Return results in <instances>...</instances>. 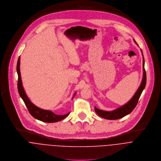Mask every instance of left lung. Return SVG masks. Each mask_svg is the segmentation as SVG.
Instances as JSON below:
<instances>
[{
	"label": "left lung",
	"instance_id": "left-lung-1",
	"mask_svg": "<svg viewBox=\"0 0 161 161\" xmlns=\"http://www.w3.org/2000/svg\"><path fill=\"white\" fill-rule=\"evenodd\" d=\"M135 43L137 44L136 41L134 40ZM141 51L142 52V49ZM143 54V53H142ZM143 80L141 83V85L140 86L138 89L133 96V97L130 100V102H128L126 104L124 105L113 110L111 112H108V111H104L100 109H98L96 107H94L95 112H96L99 116L102 117V118H104L105 119H109V120H115V119H120L128 114H130L135 108L136 106L139 98L140 97V96L142 94V92L143 90L145 87L146 85V80H147V76H146V72L144 68L145 66V61H144V58L143 60Z\"/></svg>",
	"mask_w": 161,
	"mask_h": 161
}]
</instances>
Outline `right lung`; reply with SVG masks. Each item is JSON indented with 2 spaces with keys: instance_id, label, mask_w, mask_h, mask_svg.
Segmentation results:
<instances>
[{
  "instance_id": "right-lung-1",
  "label": "right lung",
  "mask_w": 161,
  "mask_h": 161,
  "mask_svg": "<svg viewBox=\"0 0 161 161\" xmlns=\"http://www.w3.org/2000/svg\"><path fill=\"white\" fill-rule=\"evenodd\" d=\"M19 62H20V57H19V58H18V63H17V67H16L17 73H18V89L19 96L23 99L30 114L34 118H36L39 120H41V121L45 122H49V123L58 122V121H60V120L64 119L65 117H67L69 115L70 112L67 114H65V115H56L50 110H43V109H41V108L36 107L35 105H34L30 102V100L27 97V96L24 91V89H23V87L22 85L21 79V74H20V70H19ZM75 93L74 94V96H75Z\"/></svg>"
}]
</instances>
